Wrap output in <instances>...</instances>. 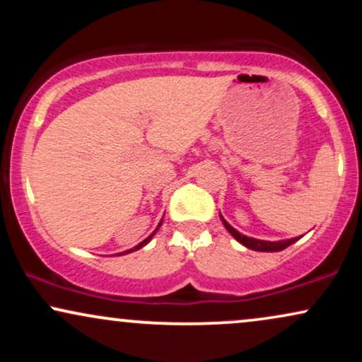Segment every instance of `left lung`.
Returning a JSON list of instances; mask_svg holds the SVG:
<instances>
[{"instance_id": "obj_1", "label": "left lung", "mask_w": 362, "mask_h": 362, "mask_svg": "<svg viewBox=\"0 0 362 362\" xmlns=\"http://www.w3.org/2000/svg\"><path fill=\"white\" fill-rule=\"evenodd\" d=\"M223 219V216H221ZM223 224L226 226V230L230 231L231 235L235 236L236 240H238L240 243L245 245V247L252 248V250H259V252H279V250H284V248H288L289 245H293L296 240L300 238H291V240H282V242H264V240H255V238H248V236H245L242 233H238V231L235 230L233 226H230L226 221L223 219Z\"/></svg>"}]
</instances>
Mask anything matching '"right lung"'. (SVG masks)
<instances>
[{"label":"right lung","mask_w":362,"mask_h":362,"mask_svg":"<svg viewBox=\"0 0 362 362\" xmlns=\"http://www.w3.org/2000/svg\"><path fill=\"white\" fill-rule=\"evenodd\" d=\"M161 226V223L160 224H158V228H160ZM158 228H156V230H158ZM155 233H156V231H155ZM155 233H153V235H155ZM151 235V236H153ZM151 236H148V238L146 240H144V242H141L139 245H138V247H136V248H132V250H127V252H124V253H129V252H134V250H138V248H141V247H144V245H146L148 242H149V240H151ZM124 253H119V255H124Z\"/></svg>","instance_id":"add662e5"}]
</instances>
